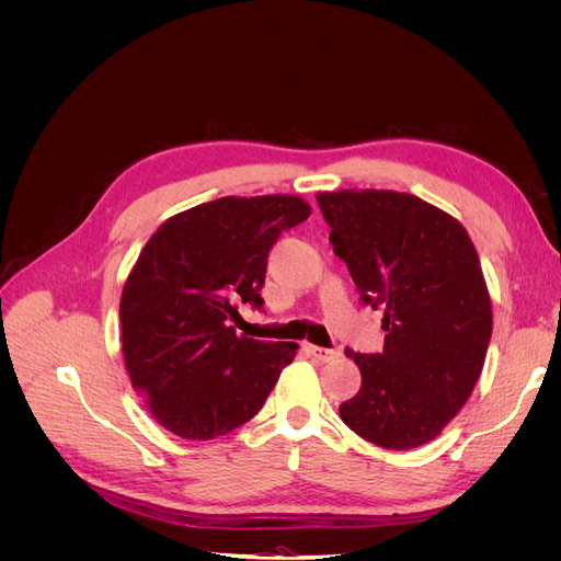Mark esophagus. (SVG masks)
<instances>
[{
	"instance_id": "34e87169",
	"label": "esophagus",
	"mask_w": 561,
	"mask_h": 561,
	"mask_svg": "<svg viewBox=\"0 0 561 561\" xmlns=\"http://www.w3.org/2000/svg\"><path fill=\"white\" fill-rule=\"evenodd\" d=\"M307 351L313 360L318 363H332L339 358V351L336 348H322V346H313V344H307Z\"/></svg>"
}]
</instances>
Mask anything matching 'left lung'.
<instances>
[{"label":"left lung","mask_w":561,"mask_h":561,"mask_svg":"<svg viewBox=\"0 0 561 561\" xmlns=\"http://www.w3.org/2000/svg\"><path fill=\"white\" fill-rule=\"evenodd\" d=\"M360 299L383 309V351H346L363 386L344 423L386 449L431 443L478 383L491 299L463 225L412 194L342 190L316 196Z\"/></svg>","instance_id":"left-lung-1"}]
</instances>
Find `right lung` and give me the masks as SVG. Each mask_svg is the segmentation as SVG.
Returning <instances> with one entry per match:
<instances>
[{"label": "right lung", "instance_id": "right-lung-1", "mask_svg": "<svg viewBox=\"0 0 561 561\" xmlns=\"http://www.w3.org/2000/svg\"><path fill=\"white\" fill-rule=\"evenodd\" d=\"M311 215L299 196H225L154 231L122 293L133 388L165 431L210 439L262 410L297 344L239 336L236 304L262 309L268 250Z\"/></svg>", "mask_w": 561, "mask_h": 561}]
</instances>
